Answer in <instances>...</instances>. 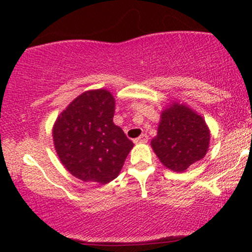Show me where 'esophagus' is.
I'll return each mask as SVG.
<instances>
[{
	"mask_svg": "<svg viewBox=\"0 0 252 252\" xmlns=\"http://www.w3.org/2000/svg\"><path fill=\"white\" fill-rule=\"evenodd\" d=\"M147 140H149V138H147L146 134H142V135L139 136L138 139H135L134 142H135V144H144V142H147Z\"/></svg>",
	"mask_w": 252,
	"mask_h": 252,
	"instance_id": "esophagus-1",
	"label": "esophagus"
}]
</instances>
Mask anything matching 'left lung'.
I'll return each instance as SVG.
<instances>
[{
    "label": "left lung",
    "mask_w": 252,
    "mask_h": 252,
    "mask_svg": "<svg viewBox=\"0 0 252 252\" xmlns=\"http://www.w3.org/2000/svg\"><path fill=\"white\" fill-rule=\"evenodd\" d=\"M210 130L201 116L185 105L174 102L162 111L157 135L151 146L164 167L184 172L205 157Z\"/></svg>",
    "instance_id": "obj_1"
}]
</instances>
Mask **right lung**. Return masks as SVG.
<instances>
[{
  "label": "right lung",
  "mask_w": 252,
  "mask_h": 252,
  "mask_svg": "<svg viewBox=\"0 0 252 252\" xmlns=\"http://www.w3.org/2000/svg\"><path fill=\"white\" fill-rule=\"evenodd\" d=\"M113 116L114 98L103 89L81 94L58 116L52 131L56 152L78 179L107 184L118 177L134 144Z\"/></svg>",
  "instance_id": "1"
}]
</instances>
